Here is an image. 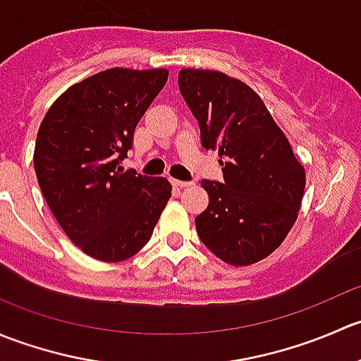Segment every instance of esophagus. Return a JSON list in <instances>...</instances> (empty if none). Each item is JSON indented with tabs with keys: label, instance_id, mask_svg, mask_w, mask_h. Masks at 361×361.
<instances>
[{
	"label": "esophagus",
	"instance_id": "esophagus-1",
	"mask_svg": "<svg viewBox=\"0 0 361 361\" xmlns=\"http://www.w3.org/2000/svg\"><path fill=\"white\" fill-rule=\"evenodd\" d=\"M171 183L174 185V187H178V188H187V187H190L192 185V181H181V180H171Z\"/></svg>",
	"mask_w": 361,
	"mask_h": 361
}]
</instances>
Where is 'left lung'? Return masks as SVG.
Instances as JSON below:
<instances>
[{
    "label": "left lung",
    "instance_id": "1",
    "mask_svg": "<svg viewBox=\"0 0 361 361\" xmlns=\"http://www.w3.org/2000/svg\"><path fill=\"white\" fill-rule=\"evenodd\" d=\"M178 83L201 127L202 147L218 152L224 166V183L201 181L209 204L195 218L199 238L225 264H257L285 241L297 220L304 166L245 82L185 68Z\"/></svg>",
    "mask_w": 361,
    "mask_h": 361
}]
</instances>
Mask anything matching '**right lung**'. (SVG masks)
I'll return each mask as SVG.
<instances>
[{
  "instance_id": "1",
  "label": "right lung",
  "mask_w": 361,
  "mask_h": 361,
  "mask_svg": "<svg viewBox=\"0 0 361 361\" xmlns=\"http://www.w3.org/2000/svg\"><path fill=\"white\" fill-rule=\"evenodd\" d=\"M167 76L164 68L104 69L69 87L42 120L35 147L38 185L64 234L96 260L136 255L171 197L166 178L120 166Z\"/></svg>"
}]
</instances>
